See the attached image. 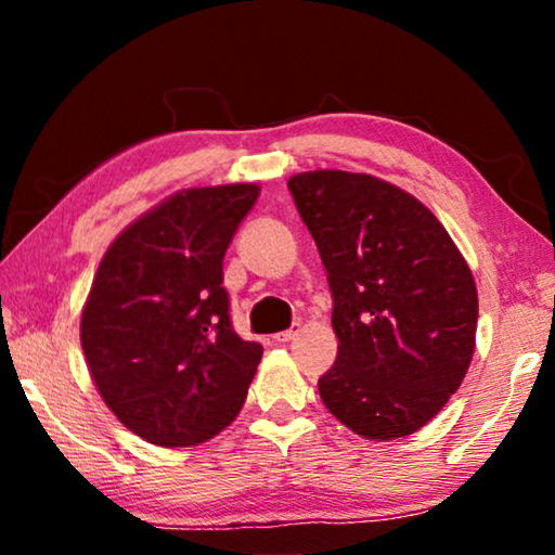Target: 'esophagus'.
Here are the masks:
<instances>
[{"mask_svg": "<svg viewBox=\"0 0 555 555\" xmlns=\"http://www.w3.org/2000/svg\"><path fill=\"white\" fill-rule=\"evenodd\" d=\"M296 335H298V327H288V331H284V333H276V335H274V343H279V345H286V343L294 340Z\"/></svg>", "mask_w": 555, "mask_h": 555, "instance_id": "obj_1", "label": "esophagus"}]
</instances>
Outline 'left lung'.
<instances>
[{
	"mask_svg": "<svg viewBox=\"0 0 555 555\" xmlns=\"http://www.w3.org/2000/svg\"><path fill=\"white\" fill-rule=\"evenodd\" d=\"M333 291L337 360L318 391L352 434H416L465 379L475 352L477 286L424 203L370 173L288 178Z\"/></svg>",
	"mask_w": 555,
	"mask_h": 555,
	"instance_id": "1",
	"label": "left lung"
}]
</instances>
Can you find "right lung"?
<instances>
[{"label":"right lung","instance_id":"1","mask_svg":"<svg viewBox=\"0 0 555 555\" xmlns=\"http://www.w3.org/2000/svg\"><path fill=\"white\" fill-rule=\"evenodd\" d=\"M257 183L185 188L121 230L80 315L102 401L162 448L201 446L237 418L261 345L232 331L222 257Z\"/></svg>","mask_w":555,"mask_h":555}]
</instances>
